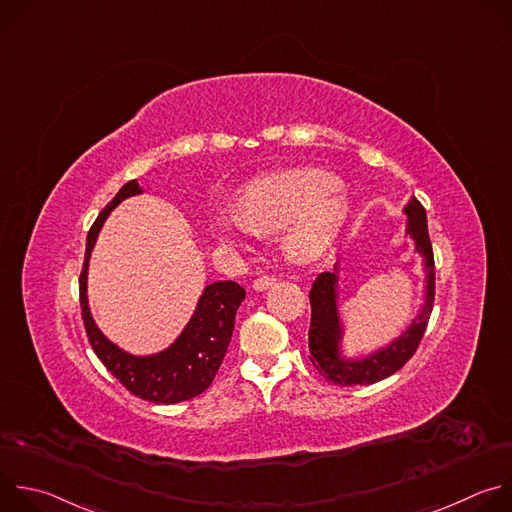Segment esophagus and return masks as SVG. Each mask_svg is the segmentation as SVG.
<instances>
[{"label":"esophagus","mask_w":512,"mask_h":512,"mask_svg":"<svg viewBox=\"0 0 512 512\" xmlns=\"http://www.w3.org/2000/svg\"><path fill=\"white\" fill-rule=\"evenodd\" d=\"M277 283V279L275 277H267V275H263V277H257L255 281H253V289L255 291H267L269 287H273Z\"/></svg>","instance_id":"34e87169"}]
</instances>
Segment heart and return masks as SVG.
<instances>
[{
    "label": "heart",
    "mask_w": 512,
    "mask_h": 512,
    "mask_svg": "<svg viewBox=\"0 0 512 512\" xmlns=\"http://www.w3.org/2000/svg\"><path fill=\"white\" fill-rule=\"evenodd\" d=\"M337 177L319 168L285 170L249 183L237 213L219 211L209 219L213 237L235 247L255 233L285 229V255L299 265L321 259L350 219V203L337 193Z\"/></svg>",
    "instance_id": "b5f03b06"
}]
</instances>
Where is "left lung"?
<instances>
[{"label": "left lung", "instance_id": "left-lung-1", "mask_svg": "<svg viewBox=\"0 0 512 512\" xmlns=\"http://www.w3.org/2000/svg\"><path fill=\"white\" fill-rule=\"evenodd\" d=\"M406 237L414 241V251L424 261L426 273V293L420 313L412 323L392 342L368 356L346 358L342 352L344 342V323L339 315V263L333 265V271L319 273L309 291L311 303V323H309V360L315 370L337 386H368L386 380L396 374L418 350L422 335L426 331L432 305H434V253L428 237L426 211L416 197L404 209Z\"/></svg>", "mask_w": 512, "mask_h": 512}]
</instances>
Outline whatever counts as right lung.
<instances>
[{"label":"right lung","mask_w":512,"mask_h":512,"mask_svg":"<svg viewBox=\"0 0 512 512\" xmlns=\"http://www.w3.org/2000/svg\"><path fill=\"white\" fill-rule=\"evenodd\" d=\"M136 181L126 183L94 221L80 273V305L88 342L106 370L134 396L154 404H177L203 394L227 354L235 315L245 299V289L235 281H215L203 289L187 327L166 350L134 356L112 344L96 325L88 305V265L98 233L108 215L128 197L140 195Z\"/></svg>","instance_id":"right-lung-1"}]
</instances>
